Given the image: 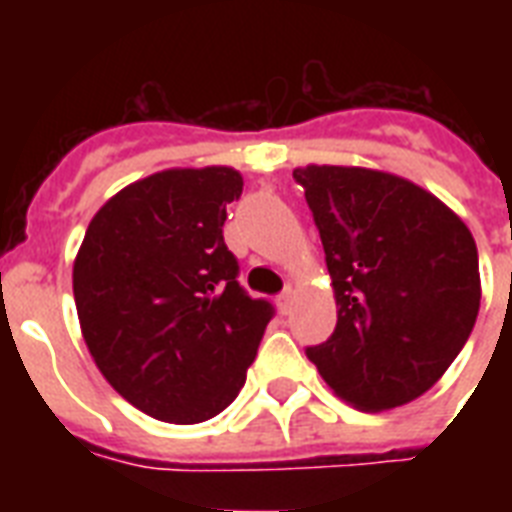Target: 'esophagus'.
Listing matches in <instances>:
<instances>
[{
    "mask_svg": "<svg viewBox=\"0 0 512 512\" xmlns=\"http://www.w3.org/2000/svg\"><path fill=\"white\" fill-rule=\"evenodd\" d=\"M276 305H279V311L287 316V313L292 311V305H295V289H292V287L284 289V292L276 297Z\"/></svg>",
    "mask_w": 512,
    "mask_h": 512,
    "instance_id": "esophagus-1",
    "label": "esophagus"
}]
</instances>
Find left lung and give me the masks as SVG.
<instances>
[{
	"label": "left lung",
	"mask_w": 512,
	"mask_h": 512,
	"mask_svg": "<svg viewBox=\"0 0 512 512\" xmlns=\"http://www.w3.org/2000/svg\"><path fill=\"white\" fill-rule=\"evenodd\" d=\"M292 177L337 300L335 332L305 356L356 409L409 404L441 380L476 324L473 233L444 201L390 172L308 164Z\"/></svg>",
	"instance_id": "left-lung-1"
}]
</instances>
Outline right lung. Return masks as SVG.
I'll use <instances>...</instances> for the list:
<instances>
[{"label":"right lung","mask_w":512,"mask_h":512,"mask_svg":"<svg viewBox=\"0 0 512 512\" xmlns=\"http://www.w3.org/2000/svg\"><path fill=\"white\" fill-rule=\"evenodd\" d=\"M231 167L164 170L98 209L74 260V300L95 364L135 409L172 425L239 396L273 305L244 292L223 241Z\"/></svg>","instance_id":"1"}]
</instances>
